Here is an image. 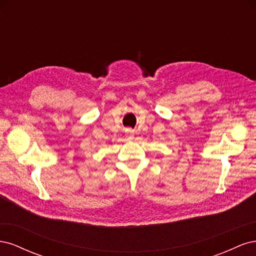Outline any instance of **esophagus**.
Here are the masks:
<instances>
[{"label": "esophagus", "instance_id": "esophagus-1", "mask_svg": "<svg viewBox=\"0 0 256 256\" xmlns=\"http://www.w3.org/2000/svg\"><path fill=\"white\" fill-rule=\"evenodd\" d=\"M126 134H127L128 138H134V131H132V130H130V129H128V130H127V132H126Z\"/></svg>", "mask_w": 256, "mask_h": 256}]
</instances>
